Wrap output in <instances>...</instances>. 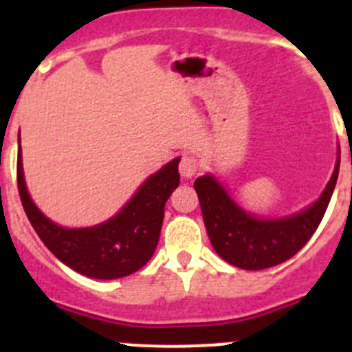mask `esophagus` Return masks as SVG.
Listing matches in <instances>:
<instances>
[{"label": "esophagus", "instance_id": "1", "mask_svg": "<svg viewBox=\"0 0 352 352\" xmlns=\"http://www.w3.org/2000/svg\"><path fill=\"white\" fill-rule=\"evenodd\" d=\"M199 170V162L197 158L192 157V155H183L182 160H179V174H182L185 179L194 178Z\"/></svg>", "mask_w": 352, "mask_h": 352}]
</instances>
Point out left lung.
Instances as JSON below:
<instances>
[{"label": "left lung", "mask_w": 352, "mask_h": 352, "mask_svg": "<svg viewBox=\"0 0 352 352\" xmlns=\"http://www.w3.org/2000/svg\"><path fill=\"white\" fill-rule=\"evenodd\" d=\"M338 167L340 155L333 176L312 206L276 220L257 219L241 210L210 174L195 179L194 188L214 252L236 268L250 272L272 268L291 259L307 245L321 223L337 185Z\"/></svg>", "instance_id": "1"}]
</instances>
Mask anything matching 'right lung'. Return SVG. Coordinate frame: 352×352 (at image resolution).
<instances>
[{"mask_svg": "<svg viewBox=\"0 0 352 352\" xmlns=\"http://www.w3.org/2000/svg\"><path fill=\"white\" fill-rule=\"evenodd\" d=\"M21 148L17 186L21 203L43 245L74 272L89 278L113 280L141 270L157 248L164 208L179 185V158L149 176L123 210L107 222L84 229H67L49 220L28 194Z\"/></svg>", "mask_w": 352, "mask_h": 352, "instance_id": "obj_1", "label": "right lung"}]
</instances>
